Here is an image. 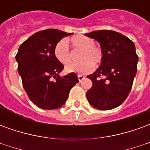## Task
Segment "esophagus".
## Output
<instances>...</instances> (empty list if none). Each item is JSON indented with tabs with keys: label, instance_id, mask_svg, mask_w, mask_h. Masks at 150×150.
Segmentation results:
<instances>
[{
	"label": "esophagus",
	"instance_id": "obj_1",
	"mask_svg": "<svg viewBox=\"0 0 150 150\" xmlns=\"http://www.w3.org/2000/svg\"><path fill=\"white\" fill-rule=\"evenodd\" d=\"M85 77L83 76V75H78V79L79 81H81V80H83V79H84Z\"/></svg>",
	"mask_w": 150,
	"mask_h": 150
}]
</instances>
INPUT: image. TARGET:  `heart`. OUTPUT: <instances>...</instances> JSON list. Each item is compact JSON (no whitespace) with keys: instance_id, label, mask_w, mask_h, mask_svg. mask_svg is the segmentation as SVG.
Returning a JSON list of instances; mask_svg holds the SVG:
<instances>
[{"instance_id":"1","label":"heart","mask_w":150,"mask_h":150,"mask_svg":"<svg viewBox=\"0 0 150 150\" xmlns=\"http://www.w3.org/2000/svg\"><path fill=\"white\" fill-rule=\"evenodd\" d=\"M71 44L74 50H80L78 59L80 62L71 63L66 66L67 73L88 74L94 70V65L100 64L103 53L100 47L95 46V40L85 35H76L71 38ZM54 54L56 59L62 64L71 62V54L65 40H60L54 47Z\"/></svg>"}]
</instances>
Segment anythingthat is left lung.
Segmentation results:
<instances>
[{
  "label": "left lung",
  "instance_id": "obj_1",
  "mask_svg": "<svg viewBox=\"0 0 150 150\" xmlns=\"http://www.w3.org/2000/svg\"><path fill=\"white\" fill-rule=\"evenodd\" d=\"M85 35L99 42L103 53L99 68L88 75L92 82L88 100L97 109L110 110L122 104L132 89L138 62L135 45L116 31L96 30Z\"/></svg>",
  "mask_w": 150,
  "mask_h": 150
}]
</instances>
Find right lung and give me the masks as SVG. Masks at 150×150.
<instances>
[{"label":"right lung","instance_id":"obj_1","mask_svg":"<svg viewBox=\"0 0 150 150\" xmlns=\"http://www.w3.org/2000/svg\"><path fill=\"white\" fill-rule=\"evenodd\" d=\"M72 34L59 30L37 32L21 44L16 60L22 85L36 106L52 110L62 107L78 76L70 73L59 76L64 67L54 54V47L62 38Z\"/></svg>","mask_w":150,"mask_h":150}]
</instances>
